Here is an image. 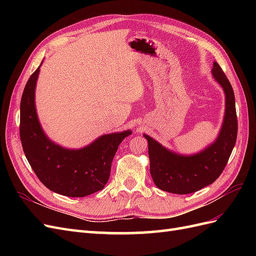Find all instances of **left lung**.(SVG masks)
<instances>
[{"mask_svg":"<svg viewBox=\"0 0 256 256\" xmlns=\"http://www.w3.org/2000/svg\"><path fill=\"white\" fill-rule=\"evenodd\" d=\"M212 76L222 88L226 97L222 125L212 143L196 154H182L143 134L148 142L150 175L160 190L189 194L212 184L221 175L233 152L237 138L234 90L216 62H214Z\"/></svg>","mask_w":256,"mask_h":256,"instance_id":"left-lung-1","label":"left lung"}]
</instances>
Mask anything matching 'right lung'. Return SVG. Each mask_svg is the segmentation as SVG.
Masks as SVG:
<instances>
[{
	"label": "right lung",
	"mask_w": 256,
	"mask_h": 256,
	"mask_svg": "<svg viewBox=\"0 0 256 256\" xmlns=\"http://www.w3.org/2000/svg\"><path fill=\"white\" fill-rule=\"evenodd\" d=\"M40 66L28 79L20 104V138L28 164L46 187L58 194L83 198L102 190L120 144L132 131L102 134L76 150L50 140L38 118L35 104Z\"/></svg>",
	"instance_id": "1"
}]
</instances>
